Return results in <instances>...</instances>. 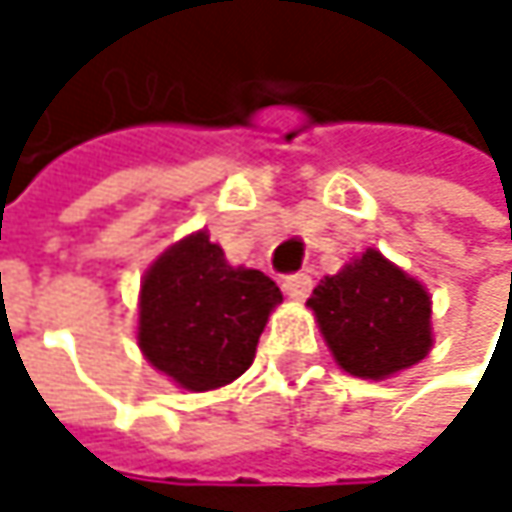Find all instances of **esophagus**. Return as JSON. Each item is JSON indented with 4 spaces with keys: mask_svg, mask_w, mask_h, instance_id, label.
<instances>
[{
    "mask_svg": "<svg viewBox=\"0 0 512 512\" xmlns=\"http://www.w3.org/2000/svg\"><path fill=\"white\" fill-rule=\"evenodd\" d=\"M284 293L290 296V299H296V302H302L308 293H311V275L308 272H293V275H287L284 278Z\"/></svg>",
    "mask_w": 512,
    "mask_h": 512,
    "instance_id": "1",
    "label": "esophagus"
}]
</instances>
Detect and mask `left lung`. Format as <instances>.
I'll return each instance as SVG.
<instances>
[{
    "mask_svg": "<svg viewBox=\"0 0 512 512\" xmlns=\"http://www.w3.org/2000/svg\"><path fill=\"white\" fill-rule=\"evenodd\" d=\"M335 361L364 379H385L430 353V296L379 252L326 275L311 299Z\"/></svg>",
    "mask_w": 512,
    "mask_h": 512,
    "instance_id": "8db88e82",
    "label": "left lung"
}]
</instances>
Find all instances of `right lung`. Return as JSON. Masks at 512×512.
<instances>
[{
    "label": "right lung",
    "mask_w": 512,
    "mask_h": 512,
    "mask_svg": "<svg viewBox=\"0 0 512 512\" xmlns=\"http://www.w3.org/2000/svg\"><path fill=\"white\" fill-rule=\"evenodd\" d=\"M278 284L260 269L231 266L204 231L171 246L148 269L139 302V347L180 388L210 391L255 361Z\"/></svg>",
    "instance_id": "add662e5"
}]
</instances>
